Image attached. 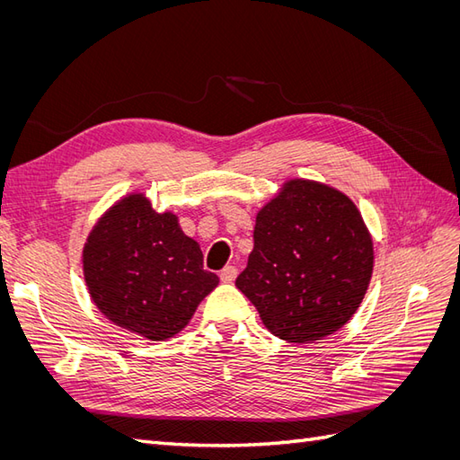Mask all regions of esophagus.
<instances>
[{
	"mask_svg": "<svg viewBox=\"0 0 460 460\" xmlns=\"http://www.w3.org/2000/svg\"><path fill=\"white\" fill-rule=\"evenodd\" d=\"M235 276H238V270H235V267H225L220 270V280L225 284H230L235 280Z\"/></svg>",
	"mask_w": 460,
	"mask_h": 460,
	"instance_id": "esophagus-1",
	"label": "esophagus"
}]
</instances>
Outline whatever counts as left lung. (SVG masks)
<instances>
[{
	"label": "left lung",
	"instance_id": "1",
	"mask_svg": "<svg viewBox=\"0 0 460 460\" xmlns=\"http://www.w3.org/2000/svg\"><path fill=\"white\" fill-rule=\"evenodd\" d=\"M372 259L368 230L349 198L309 180H289L259 211L253 252L235 288L274 336L311 343L355 314Z\"/></svg>",
	"mask_w": 460,
	"mask_h": 460
}]
</instances>
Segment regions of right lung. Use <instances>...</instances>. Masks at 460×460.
<instances>
[{"label": "right lung", "instance_id": "right-lung-1", "mask_svg": "<svg viewBox=\"0 0 460 460\" xmlns=\"http://www.w3.org/2000/svg\"><path fill=\"white\" fill-rule=\"evenodd\" d=\"M84 278L111 323L161 341L182 330L218 284L203 253L172 213H155L144 196L119 201L84 247Z\"/></svg>", "mask_w": 460, "mask_h": 460}]
</instances>
